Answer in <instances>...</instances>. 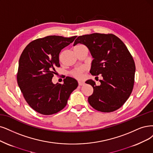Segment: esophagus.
Segmentation results:
<instances>
[{
  "label": "esophagus",
  "instance_id": "esophagus-1",
  "mask_svg": "<svg viewBox=\"0 0 153 153\" xmlns=\"http://www.w3.org/2000/svg\"><path fill=\"white\" fill-rule=\"evenodd\" d=\"M78 84H79V86H83L84 84V82H82V81H79Z\"/></svg>",
  "mask_w": 153,
  "mask_h": 153
}]
</instances>
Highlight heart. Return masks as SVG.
<instances>
[{
	"instance_id": "obj_1",
	"label": "heart",
	"mask_w": 153,
	"mask_h": 153,
	"mask_svg": "<svg viewBox=\"0 0 153 153\" xmlns=\"http://www.w3.org/2000/svg\"><path fill=\"white\" fill-rule=\"evenodd\" d=\"M84 47V45H77V46L75 48H78V47ZM86 70V68L84 66H81V67H77L76 68H75L74 69L72 70L71 71V74L72 76H73L74 77L79 79H80L82 78V75H83V72H84V71Z\"/></svg>"
}]
</instances>
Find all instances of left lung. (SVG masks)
Masks as SVG:
<instances>
[{"label": "left lung", "instance_id": "8db88e82", "mask_svg": "<svg viewBox=\"0 0 153 153\" xmlns=\"http://www.w3.org/2000/svg\"><path fill=\"white\" fill-rule=\"evenodd\" d=\"M77 43L86 45L93 56L90 73L103 77L100 86L92 79L86 82L93 88L88 97L89 105L101 112L120 108L132 91L135 72L134 60L126 45L113 34L101 33L79 36L74 46Z\"/></svg>", "mask_w": 153, "mask_h": 153}]
</instances>
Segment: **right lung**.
Returning a JSON list of instances; mask_svg holds the SVG:
<instances>
[{
    "mask_svg": "<svg viewBox=\"0 0 153 153\" xmlns=\"http://www.w3.org/2000/svg\"><path fill=\"white\" fill-rule=\"evenodd\" d=\"M76 36L65 38L48 36L28 44L19 60L17 81L27 104L42 115L56 114L67 103L78 82L66 77L61 84L52 82L55 67H60L59 53L72 43Z\"/></svg>",
    "mask_w": 153,
    "mask_h": 153,
    "instance_id": "add662e5",
    "label": "right lung"
}]
</instances>
